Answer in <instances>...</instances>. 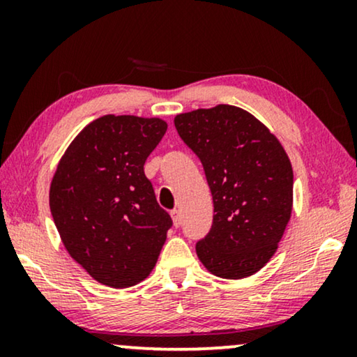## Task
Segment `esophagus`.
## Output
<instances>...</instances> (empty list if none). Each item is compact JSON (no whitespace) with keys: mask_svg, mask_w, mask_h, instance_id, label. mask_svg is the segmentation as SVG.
Returning a JSON list of instances; mask_svg holds the SVG:
<instances>
[{"mask_svg":"<svg viewBox=\"0 0 357 357\" xmlns=\"http://www.w3.org/2000/svg\"><path fill=\"white\" fill-rule=\"evenodd\" d=\"M170 216H172V221H174L175 227H178L180 224H182V218H180L178 209H172V211H170Z\"/></svg>","mask_w":357,"mask_h":357,"instance_id":"esophagus-1","label":"esophagus"}]
</instances>
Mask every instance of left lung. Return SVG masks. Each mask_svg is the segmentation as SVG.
I'll use <instances>...</instances> for the list:
<instances>
[{
  "mask_svg": "<svg viewBox=\"0 0 357 357\" xmlns=\"http://www.w3.org/2000/svg\"><path fill=\"white\" fill-rule=\"evenodd\" d=\"M180 138L202 160L214 216L197 255L213 275L242 280L275 255L292 211V165L260 120L234 105L174 119Z\"/></svg>",
  "mask_w": 357,
  "mask_h": 357,
  "instance_id": "1",
  "label": "left lung"
}]
</instances>
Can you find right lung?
<instances>
[{
    "mask_svg": "<svg viewBox=\"0 0 357 357\" xmlns=\"http://www.w3.org/2000/svg\"><path fill=\"white\" fill-rule=\"evenodd\" d=\"M167 131L160 119L104 115L68 146L50 185V209L75 261L123 289L149 276L172 227L144 162Z\"/></svg>",
    "mask_w": 357,
    "mask_h": 357,
    "instance_id": "add662e5",
    "label": "right lung"
}]
</instances>
